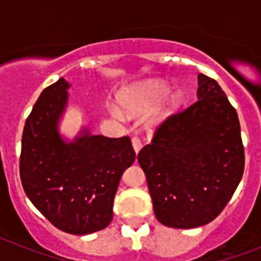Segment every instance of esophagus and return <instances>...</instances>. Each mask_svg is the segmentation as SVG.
I'll use <instances>...</instances> for the list:
<instances>
[{"mask_svg": "<svg viewBox=\"0 0 261 261\" xmlns=\"http://www.w3.org/2000/svg\"><path fill=\"white\" fill-rule=\"evenodd\" d=\"M131 143H133V149H134L135 153H138V151L142 149V141H141L138 137H133Z\"/></svg>", "mask_w": 261, "mask_h": 261, "instance_id": "1", "label": "esophagus"}]
</instances>
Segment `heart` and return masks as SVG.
Here are the masks:
<instances>
[{"mask_svg": "<svg viewBox=\"0 0 261 261\" xmlns=\"http://www.w3.org/2000/svg\"><path fill=\"white\" fill-rule=\"evenodd\" d=\"M181 89L169 90L163 80H146L122 90L118 96L120 110L127 116H142L149 114V126L154 127L165 122L182 104ZM115 116H120L118 108H112Z\"/></svg>", "mask_w": 261, "mask_h": 261, "instance_id": "1", "label": "heart"}]
</instances>
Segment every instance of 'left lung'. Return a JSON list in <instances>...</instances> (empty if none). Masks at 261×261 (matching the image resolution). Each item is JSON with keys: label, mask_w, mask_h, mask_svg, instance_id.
<instances>
[{"label": "left lung", "mask_w": 261, "mask_h": 261, "mask_svg": "<svg viewBox=\"0 0 261 261\" xmlns=\"http://www.w3.org/2000/svg\"><path fill=\"white\" fill-rule=\"evenodd\" d=\"M198 100L168 118L138 153L155 218L169 227L211 222L244 173L237 112L215 80L198 75Z\"/></svg>", "instance_id": "1"}]
</instances>
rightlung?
<instances>
[{"label": "right lung", "mask_w": 261, "mask_h": 261, "mask_svg": "<svg viewBox=\"0 0 261 261\" xmlns=\"http://www.w3.org/2000/svg\"><path fill=\"white\" fill-rule=\"evenodd\" d=\"M70 84L47 87L27 118L20 178L27 196L59 230L90 234L110 225L123 172L135 161L128 137L93 135L84 127L73 141L59 133Z\"/></svg>", "instance_id": "add662e5"}]
</instances>
